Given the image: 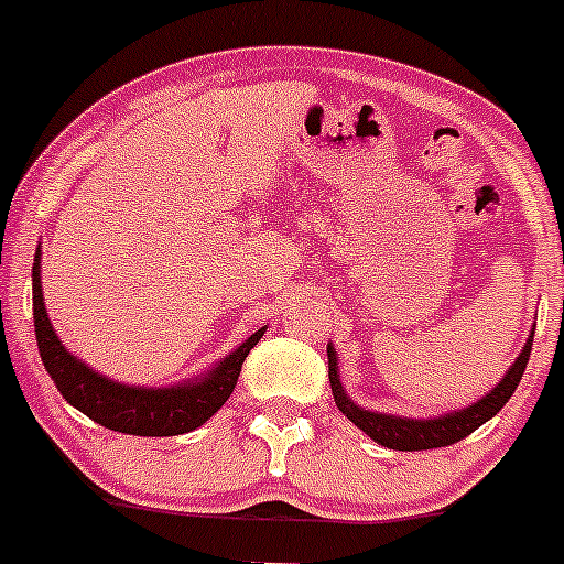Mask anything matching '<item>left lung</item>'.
<instances>
[{
	"label": "left lung",
	"mask_w": 564,
	"mask_h": 564,
	"mask_svg": "<svg viewBox=\"0 0 564 564\" xmlns=\"http://www.w3.org/2000/svg\"><path fill=\"white\" fill-rule=\"evenodd\" d=\"M532 338H534V327L532 333H529L527 344L521 346L513 366L505 371L502 382L494 384L486 395L477 398V401L469 403V406L453 409V412L440 414V417H401V414L371 412V409L355 403L349 395H346L344 384H340L335 346L327 344L329 388H333L335 406H338L340 412L357 425V429L366 431L377 445L390 447V451H434V447L456 445V442L464 440V436H469L471 431L480 429L482 423H488V420H491L494 414L510 401V395H513L516 388H519L521 377H524L527 371L529 351H532Z\"/></svg>",
	"instance_id": "left-lung-1"
}]
</instances>
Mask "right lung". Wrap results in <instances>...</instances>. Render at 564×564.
<instances>
[{
    "label": "right lung",
    "mask_w": 564,
    "mask_h": 564,
    "mask_svg": "<svg viewBox=\"0 0 564 564\" xmlns=\"http://www.w3.org/2000/svg\"><path fill=\"white\" fill-rule=\"evenodd\" d=\"M32 311H35L40 360L62 398L95 423L133 436H176L207 423L229 401L248 351L259 344L267 329H256L250 338L242 340L235 351L220 357V362H215L202 377L169 384V388H135V384L117 382L106 373L93 371L87 362L78 360L62 344L43 303L40 246L35 264H32Z\"/></svg>",
    "instance_id": "obj_1"
}]
</instances>
